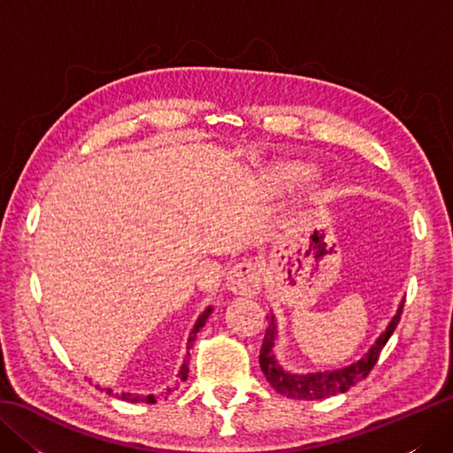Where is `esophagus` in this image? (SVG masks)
Wrapping results in <instances>:
<instances>
[{
	"instance_id": "34e87169",
	"label": "esophagus",
	"mask_w": 453,
	"mask_h": 453,
	"mask_svg": "<svg viewBox=\"0 0 453 453\" xmlns=\"http://www.w3.org/2000/svg\"><path fill=\"white\" fill-rule=\"evenodd\" d=\"M229 290L237 296H255L263 286V268L253 261L237 263L227 276Z\"/></svg>"
}]
</instances>
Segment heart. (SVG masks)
Listing matches in <instances>:
<instances>
[{
	"label": "heart",
	"mask_w": 453,
	"mask_h": 453,
	"mask_svg": "<svg viewBox=\"0 0 453 453\" xmlns=\"http://www.w3.org/2000/svg\"><path fill=\"white\" fill-rule=\"evenodd\" d=\"M311 177V169L302 163H286V165L276 167L271 175H268V182L274 187H292L297 182H303Z\"/></svg>",
	"instance_id": "1"
}]
</instances>
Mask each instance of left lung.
<instances>
[{
	"label": "left lung",
	"mask_w": 453,
	"mask_h": 453,
	"mask_svg": "<svg viewBox=\"0 0 453 453\" xmlns=\"http://www.w3.org/2000/svg\"><path fill=\"white\" fill-rule=\"evenodd\" d=\"M403 303L401 302L399 310L393 317L391 323L388 325V329L383 331L372 349L365 352L360 360H356L350 365H344V368L339 370H326V372H311V373H294V372H286L280 364H278L276 356L273 352V346L276 341V321L274 315L266 317L268 321V329L265 333L263 346H261V354H258V364H261V370L265 373L266 381L280 393V395H286L290 399H300V401H315V399H325L336 395V393H344L349 391L356 383L362 381L365 375L372 372L380 358V352L386 342L389 341V336L393 331L397 329V323L401 319L403 313Z\"/></svg>",
	"instance_id": "obj_1"
}]
</instances>
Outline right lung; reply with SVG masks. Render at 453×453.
Here are the masks:
<instances>
[{"label": "right lung", "mask_w": 453, "mask_h": 453, "mask_svg": "<svg viewBox=\"0 0 453 453\" xmlns=\"http://www.w3.org/2000/svg\"><path fill=\"white\" fill-rule=\"evenodd\" d=\"M211 313V305L208 307V310L202 313L200 317H198V321L195 323V329L190 331V336H188V342H187V356H190V346H192V342H195V339H196V333L202 329V326H204V323H206V319H208V315ZM187 375H188V360L185 358V362H182V365H180V370H179V380L180 381H185L187 380ZM97 389H101V391H104V393H109V395H114L112 393V389H109V388H101V386H95ZM169 391H171V388H167V395H169ZM114 397H119V399H122V401H128V403H156L157 401V397L156 395H146V397H142V395H132V393H122V395H114Z\"/></svg>", "instance_id": "obj_1"}]
</instances>
